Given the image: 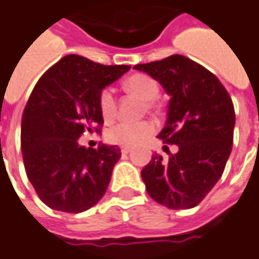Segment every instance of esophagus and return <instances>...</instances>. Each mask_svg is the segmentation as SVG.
Wrapping results in <instances>:
<instances>
[{
	"label": "esophagus",
	"mask_w": 259,
	"mask_h": 259,
	"mask_svg": "<svg viewBox=\"0 0 259 259\" xmlns=\"http://www.w3.org/2000/svg\"><path fill=\"white\" fill-rule=\"evenodd\" d=\"M121 152L124 153V155H125V153H130V152H131V148L122 147V148H121Z\"/></svg>",
	"instance_id": "1"
}]
</instances>
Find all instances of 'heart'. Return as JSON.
Returning a JSON list of instances; mask_svg holds the SVG:
<instances>
[{
    "mask_svg": "<svg viewBox=\"0 0 259 259\" xmlns=\"http://www.w3.org/2000/svg\"><path fill=\"white\" fill-rule=\"evenodd\" d=\"M126 92L133 93L142 100L147 101V107L152 110L155 107L153 100L159 94V84L158 81L148 74H133L124 83ZM100 111L106 119H112L117 114V99L112 89L106 87L100 93L99 97ZM155 133V125L149 121L141 122H118L112 125L107 131V138L111 144L122 145V147H137L144 141L149 138Z\"/></svg>",
    "mask_w": 259,
    "mask_h": 259,
    "instance_id": "obj_1",
    "label": "heart"
}]
</instances>
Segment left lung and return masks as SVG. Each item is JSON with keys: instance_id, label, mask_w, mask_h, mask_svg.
Wrapping results in <instances>:
<instances>
[{"instance_id": "left-lung-1", "label": "left lung", "mask_w": 259, "mask_h": 259, "mask_svg": "<svg viewBox=\"0 0 259 259\" xmlns=\"http://www.w3.org/2000/svg\"><path fill=\"white\" fill-rule=\"evenodd\" d=\"M134 67L158 80L170 96L158 138L179 148L166 160L153 155L141 170L148 194L167 208L194 207L222 178L233 149V100L213 73L182 55Z\"/></svg>"}]
</instances>
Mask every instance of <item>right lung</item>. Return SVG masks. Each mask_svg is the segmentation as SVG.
Masks as SVG:
<instances>
[{
    "instance_id": "1",
    "label": "right lung",
    "mask_w": 259,
    "mask_h": 259,
    "mask_svg": "<svg viewBox=\"0 0 259 259\" xmlns=\"http://www.w3.org/2000/svg\"><path fill=\"white\" fill-rule=\"evenodd\" d=\"M131 69L67 55L37 80L25 106L21 148L28 179L48 207L81 213L104 196L118 147H80L85 133H101V90Z\"/></svg>"
}]
</instances>
